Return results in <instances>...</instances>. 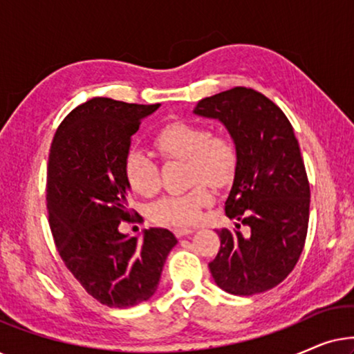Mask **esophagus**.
Wrapping results in <instances>:
<instances>
[{"label": "esophagus", "instance_id": "1", "mask_svg": "<svg viewBox=\"0 0 354 354\" xmlns=\"http://www.w3.org/2000/svg\"><path fill=\"white\" fill-rule=\"evenodd\" d=\"M195 232V229H190V227H177V229H174V234L176 236H187Z\"/></svg>", "mask_w": 354, "mask_h": 354}]
</instances>
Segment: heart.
Returning a JSON list of instances; mask_svg holds the SVG:
<instances>
[{
    "label": "heart",
    "mask_w": 354,
    "mask_h": 354,
    "mask_svg": "<svg viewBox=\"0 0 354 354\" xmlns=\"http://www.w3.org/2000/svg\"><path fill=\"white\" fill-rule=\"evenodd\" d=\"M153 145L162 159L187 161L190 192L169 195L153 203L149 217L161 225H188L200 216V209L212 201L207 185L222 188L235 177L239 166V149L234 140L224 133H209L205 125L174 120L158 130ZM124 177L129 187L142 196L156 195L159 180L158 164L145 151L132 149L124 159Z\"/></svg>",
    "instance_id": "b5f03b06"
}]
</instances>
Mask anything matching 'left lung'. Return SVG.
<instances>
[{
    "label": "left lung",
    "mask_w": 354,
    "mask_h": 354,
    "mask_svg": "<svg viewBox=\"0 0 354 354\" xmlns=\"http://www.w3.org/2000/svg\"><path fill=\"white\" fill-rule=\"evenodd\" d=\"M193 113L224 124L239 149L225 201L235 229L217 232L211 275L227 293H263L292 272L306 240L309 182L298 140L282 109L245 86L201 100Z\"/></svg>",
    "instance_id": "8db88e82"
}]
</instances>
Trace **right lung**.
I'll use <instances>...</instances> for the list:
<instances>
[{
    "instance_id": "add662e5",
    "label": "right lung",
    "mask_w": 354,
    "mask_h": 354,
    "mask_svg": "<svg viewBox=\"0 0 354 354\" xmlns=\"http://www.w3.org/2000/svg\"><path fill=\"white\" fill-rule=\"evenodd\" d=\"M159 106L91 98L66 115L51 143L46 205L53 239L72 275L109 308L151 298L177 245L167 229L145 230L142 240L119 232L130 219L124 159L132 135Z\"/></svg>"
}]
</instances>
